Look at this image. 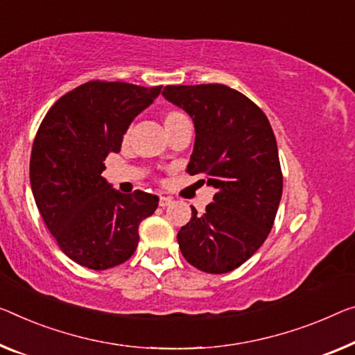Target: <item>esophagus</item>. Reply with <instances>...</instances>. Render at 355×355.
Masks as SVG:
<instances>
[{
    "mask_svg": "<svg viewBox=\"0 0 355 355\" xmlns=\"http://www.w3.org/2000/svg\"><path fill=\"white\" fill-rule=\"evenodd\" d=\"M171 203H173V198H170V196H160L159 205L162 206V208H166V206H170Z\"/></svg>",
    "mask_w": 355,
    "mask_h": 355,
    "instance_id": "esophagus-1",
    "label": "esophagus"
}]
</instances>
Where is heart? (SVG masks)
Wrapping results in <instances>:
<instances>
[{"instance_id":"b5f03b06","label":"heart","mask_w":355,"mask_h":355,"mask_svg":"<svg viewBox=\"0 0 355 355\" xmlns=\"http://www.w3.org/2000/svg\"><path fill=\"white\" fill-rule=\"evenodd\" d=\"M185 117L182 112H179V111H168V112H165V116H163V123H165V128H166V132L168 130H171L174 125H178L179 122H182V121H185ZM125 138H127V135H125Z\"/></svg>"}]
</instances>
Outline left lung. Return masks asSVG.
<instances>
[{"label": "left lung", "instance_id": "left-lung-1", "mask_svg": "<svg viewBox=\"0 0 355 355\" xmlns=\"http://www.w3.org/2000/svg\"><path fill=\"white\" fill-rule=\"evenodd\" d=\"M162 95L195 125L187 173L203 174L216 189L205 214L192 208L179 248L201 271H233L257 252L275 223L282 195L275 133L263 111L227 85H166Z\"/></svg>", "mask_w": 355, "mask_h": 355}]
</instances>
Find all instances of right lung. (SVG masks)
<instances>
[{
    "instance_id": "right-lung-1",
    "label": "right lung",
    "mask_w": 355,
    "mask_h": 355,
    "mask_svg": "<svg viewBox=\"0 0 355 355\" xmlns=\"http://www.w3.org/2000/svg\"><path fill=\"white\" fill-rule=\"evenodd\" d=\"M159 87L90 80L55 101L37 130L30 159L36 206L60 249L76 263L107 270L132 257L138 228L159 196L121 193L101 173L107 154L160 95Z\"/></svg>"
}]
</instances>
